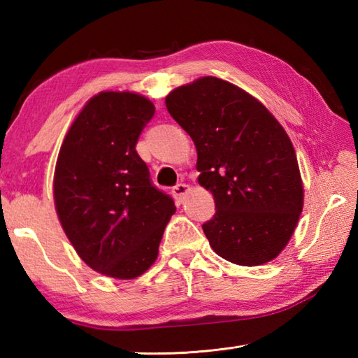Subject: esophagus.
Instances as JSON below:
<instances>
[{
  "instance_id": "esophagus-1",
  "label": "esophagus",
  "mask_w": 358,
  "mask_h": 358,
  "mask_svg": "<svg viewBox=\"0 0 358 358\" xmlns=\"http://www.w3.org/2000/svg\"><path fill=\"white\" fill-rule=\"evenodd\" d=\"M187 192H189V186L185 185V183H180V185H177V186H173V189H172L173 197L177 199L178 203H183V201H185V197H186Z\"/></svg>"
}]
</instances>
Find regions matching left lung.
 Here are the masks:
<instances>
[{
  "mask_svg": "<svg viewBox=\"0 0 358 358\" xmlns=\"http://www.w3.org/2000/svg\"><path fill=\"white\" fill-rule=\"evenodd\" d=\"M173 120L197 148L199 183L216 213L202 229L229 262L273 260L292 237L303 210L294 145L262 102L237 85L201 77L166 96Z\"/></svg>",
  "mask_w": 358,
  "mask_h": 358,
  "instance_id": "8db88e82",
  "label": "left lung"
}]
</instances>
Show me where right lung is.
Returning a JSON list of instances; mask_svg holds the SVG:
<instances>
[{
  "mask_svg": "<svg viewBox=\"0 0 358 358\" xmlns=\"http://www.w3.org/2000/svg\"><path fill=\"white\" fill-rule=\"evenodd\" d=\"M153 115V102L138 93L93 96L66 132L53 175L66 237L90 268L117 280H134L156 262L177 210L136 151Z\"/></svg>",
  "mask_w": 358,
  "mask_h": 358,
  "instance_id": "add662e5",
  "label": "right lung"
}]
</instances>
